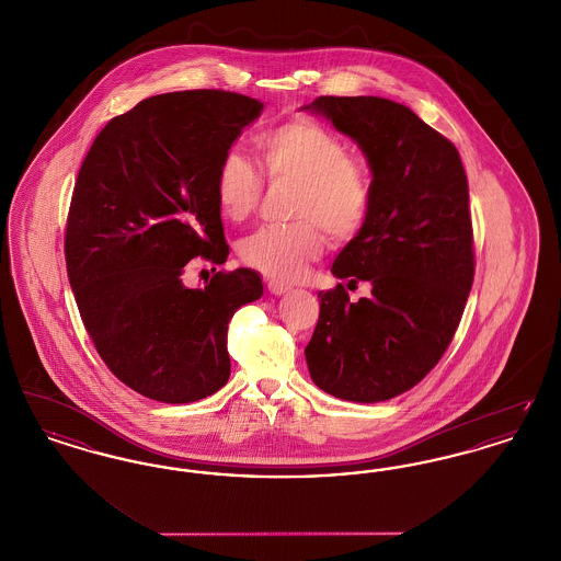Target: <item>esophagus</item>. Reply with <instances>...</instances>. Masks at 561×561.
I'll return each instance as SVG.
<instances>
[{
  "instance_id": "esophagus-1",
  "label": "esophagus",
  "mask_w": 561,
  "mask_h": 561,
  "mask_svg": "<svg viewBox=\"0 0 561 561\" xmlns=\"http://www.w3.org/2000/svg\"><path fill=\"white\" fill-rule=\"evenodd\" d=\"M267 288L271 294H286L290 290V286L288 284H284V282H277V279H267Z\"/></svg>"
}]
</instances>
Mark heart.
I'll use <instances>...</instances> for the list:
<instances>
[{
    "label": "heart",
    "mask_w": 561,
    "mask_h": 561,
    "mask_svg": "<svg viewBox=\"0 0 561 561\" xmlns=\"http://www.w3.org/2000/svg\"><path fill=\"white\" fill-rule=\"evenodd\" d=\"M256 153L271 183H294L288 225H265L238 245L240 259L279 282L300 279L323 252L325 236L351 240L373 208L368 165L348 153L345 140L320 122L298 117L254 136ZM265 181L240 151H227L214 172L218 213L241 222L261 202Z\"/></svg>",
    "instance_id": "obj_1"
}]
</instances>
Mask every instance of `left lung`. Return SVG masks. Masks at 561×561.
I'll list each match as a JSON object with an SVG mask.
<instances>
[{
    "mask_svg": "<svg viewBox=\"0 0 561 561\" xmlns=\"http://www.w3.org/2000/svg\"><path fill=\"white\" fill-rule=\"evenodd\" d=\"M364 149L373 208L332 265L305 348L313 382L347 401L391 400L427 376L453 343L476 275L467 174L444 134L378 96H318L311 107Z\"/></svg>",
    "mask_w": 561,
    "mask_h": 561,
    "instance_id": "8db88e82",
    "label": "left lung"
}]
</instances>
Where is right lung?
Segmentation results:
<instances>
[{
    "instance_id": "1",
    "label": "right lung",
    "mask_w": 561,
    "mask_h": 561,
    "mask_svg": "<svg viewBox=\"0 0 561 561\" xmlns=\"http://www.w3.org/2000/svg\"><path fill=\"white\" fill-rule=\"evenodd\" d=\"M261 108L227 90L158 94L113 117L81 163L65 229L69 284L108 370L149 400L216 393L231 374L229 321L263 296L252 268L216 271L202 290L183 284L188 261H227L214 172Z\"/></svg>"
}]
</instances>
